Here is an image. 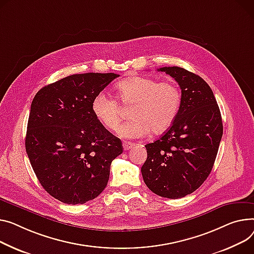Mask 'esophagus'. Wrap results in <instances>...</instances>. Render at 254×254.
Returning <instances> with one entry per match:
<instances>
[{
    "label": "esophagus",
    "mask_w": 254,
    "mask_h": 254,
    "mask_svg": "<svg viewBox=\"0 0 254 254\" xmlns=\"http://www.w3.org/2000/svg\"><path fill=\"white\" fill-rule=\"evenodd\" d=\"M134 146V144L133 143H130V142H127V141H125L124 143H123V147H124V150H129V149H131L132 147Z\"/></svg>",
    "instance_id": "1"
}]
</instances>
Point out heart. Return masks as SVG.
Listing matches in <instances>:
<instances>
[{
    "label": "heart",
    "instance_id": "heart-1",
    "mask_svg": "<svg viewBox=\"0 0 254 254\" xmlns=\"http://www.w3.org/2000/svg\"><path fill=\"white\" fill-rule=\"evenodd\" d=\"M118 97L124 105L132 108L131 120L123 124L117 133L126 139H137L152 132H162L175 122L182 103V92L175 81H158L145 76H133L117 84ZM92 112L105 128L114 130L122 121L118 101L105 92L92 101Z\"/></svg>",
    "mask_w": 254,
    "mask_h": 254
}]
</instances>
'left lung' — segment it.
<instances>
[{
  "mask_svg": "<svg viewBox=\"0 0 254 254\" xmlns=\"http://www.w3.org/2000/svg\"><path fill=\"white\" fill-rule=\"evenodd\" d=\"M182 90L175 122L157 141L147 144L141 172L156 195L178 199L196 191L209 176L223 136L222 115L207 82L182 67H161Z\"/></svg>",
  "mask_w": 254,
  "mask_h": 254,
  "instance_id": "left-lung-1",
  "label": "left lung"
}]
</instances>
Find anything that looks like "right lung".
<instances>
[{"label": "right lung", "mask_w": 254, "mask_h": 254, "mask_svg": "<svg viewBox=\"0 0 254 254\" xmlns=\"http://www.w3.org/2000/svg\"><path fill=\"white\" fill-rule=\"evenodd\" d=\"M120 75L72 74L41 89L33 98L25 149L43 188L67 204H83L107 186L122 141L92 112L94 97Z\"/></svg>", "instance_id": "right-lung-1"}]
</instances>
